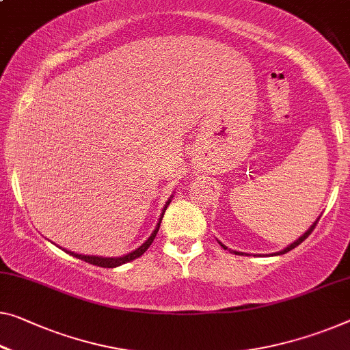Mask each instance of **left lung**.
I'll list each match as a JSON object with an SVG mask.
<instances>
[{"label":"left lung","instance_id":"left-lung-1","mask_svg":"<svg viewBox=\"0 0 350 350\" xmlns=\"http://www.w3.org/2000/svg\"><path fill=\"white\" fill-rule=\"evenodd\" d=\"M317 221H319V218H317V220H316L314 223H312V225H311V228L308 229V231H306V232L304 234V236H301V237H299V239H297V241H295L294 243H291V245H289V247H286L284 250H281V252H278V253H273V256H275V254H284V253H288V252H291V250H292V248L299 247V245H300L301 242H304V241H305V239H306V237H308V236H310V234L312 232V229H314V228H316V225H317ZM220 245H221V247H223V248H225V250H228V248L225 247V245H223L221 242H220ZM234 253H236V254H243V253H239V252H234Z\"/></svg>","mask_w":350,"mask_h":350}]
</instances>
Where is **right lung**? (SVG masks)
<instances>
[{
    "mask_svg": "<svg viewBox=\"0 0 350 350\" xmlns=\"http://www.w3.org/2000/svg\"><path fill=\"white\" fill-rule=\"evenodd\" d=\"M171 198H173V196H171ZM170 201H171V200H168V202H166V204H165L163 212H161L160 220H159V223H157V228L154 229V232L150 234V237L142 245V247L137 248V250H135V252H132V253L124 254V256H119V258H102V256H86V254H78V253H74V252H67L66 248H62V250H64L66 253H70L74 258H78V259L85 260V262H90V264H92V265H98V267H105V269H113V267H118V265H122V264H125V262H130V260H133V259H137V258L142 256V254L146 252V250H148V248L150 247V243L154 242V239H155V236H157V232H159L161 218H163V213H165V211H166V207H168Z\"/></svg>",
    "mask_w": 350,
    "mask_h": 350,
    "instance_id": "1",
    "label": "right lung"
}]
</instances>
